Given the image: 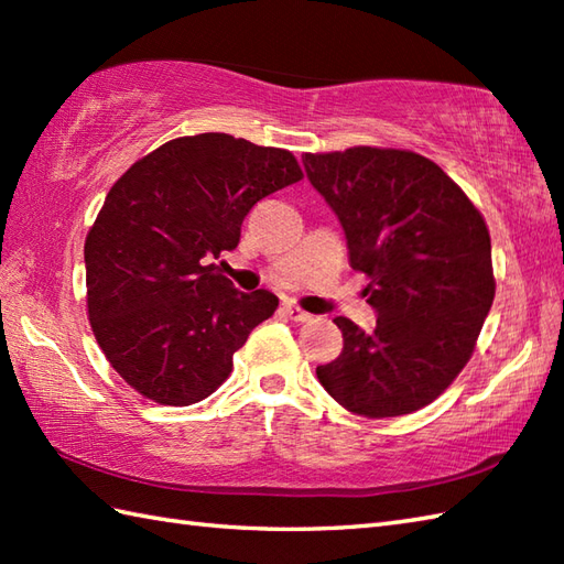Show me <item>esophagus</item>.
I'll return each mask as SVG.
<instances>
[{"label":"esophagus","mask_w":564,"mask_h":564,"mask_svg":"<svg viewBox=\"0 0 564 564\" xmlns=\"http://www.w3.org/2000/svg\"><path fill=\"white\" fill-rule=\"evenodd\" d=\"M283 310H285V315H289L293 322H307V319H313V315L305 313V310H303L301 305H295V303H285Z\"/></svg>","instance_id":"1"}]
</instances>
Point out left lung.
Instances as JSON below:
<instances>
[{
	"label": "left lung",
	"instance_id": "left-lung-1",
	"mask_svg": "<svg viewBox=\"0 0 564 564\" xmlns=\"http://www.w3.org/2000/svg\"><path fill=\"white\" fill-rule=\"evenodd\" d=\"M310 184L344 227L366 273L370 332L337 317L344 349L317 366L334 400L368 419L434 402L470 361L495 301L492 242L482 213L438 164L410 150L305 154Z\"/></svg>",
	"mask_w": 564,
	"mask_h": 564
}]
</instances>
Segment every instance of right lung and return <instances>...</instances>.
<instances>
[{"label": "right lung", "mask_w": 564, "mask_h": 564, "mask_svg": "<svg viewBox=\"0 0 564 564\" xmlns=\"http://www.w3.org/2000/svg\"><path fill=\"white\" fill-rule=\"evenodd\" d=\"M303 178L289 150L227 133L164 142L106 196L84 242L87 313L104 356L160 404L206 400L279 297L242 293L215 259L257 200Z\"/></svg>", "instance_id": "obj_1"}]
</instances>
